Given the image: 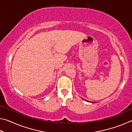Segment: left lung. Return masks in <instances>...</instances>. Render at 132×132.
Instances as JSON below:
<instances>
[{
  "label": "left lung",
  "instance_id": "obj_1",
  "mask_svg": "<svg viewBox=\"0 0 132 132\" xmlns=\"http://www.w3.org/2000/svg\"><path fill=\"white\" fill-rule=\"evenodd\" d=\"M86 101H87V102H88V101H87V100H86Z\"/></svg>",
  "mask_w": 132,
  "mask_h": 132
}]
</instances>
